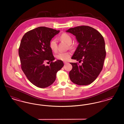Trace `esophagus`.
Instances as JSON below:
<instances>
[{
  "label": "esophagus",
  "mask_w": 124,
  "mask_h": 124,
  "mask_svg": "<svg viewBox=\"0 0 124 124\" xmlns=\"http://www.w3.org/2000/svg\"><path fill=\"white\" fill-rule=\"evenodd\" d=\"M64 63L65 65V64H67L68 63V62H66V61H64Z\"/></svg>",
  "instance_id": "34e87169"
}]
</instances>
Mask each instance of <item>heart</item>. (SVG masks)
<instances>
[{
    "label": "heart",
    "mask_w": 124,
    "mask_h": 124,
    "mask_svg": "<svg viewBox=\"0 0 124 124\" xmlns=\"http://www.w3.org/2000/svg\"><path fill=\"white\" fill-rule=\"evenodd\" d=\"M60 38L68 45H70L72 43V38L71 36L67 33H62L60 36ZM49 46L53 51L56 52L58 50L57 39L56 38L53 39L49 43ZM71 56V53L69 52L60 53L56 55V58L62 61H67L70 59Z\"/></svg>",
    "instance_id": "1"
}]
</instances>
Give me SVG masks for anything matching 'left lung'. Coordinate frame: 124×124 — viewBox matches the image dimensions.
<instances>
[{
    "label": "left lung",
    "mask_w": 124,
    "mask_h": 124,
    "mask_svg": "<svg viewBox=\"0 0 124 124\" xmlns=\"http://www.w3.org/2000/svg\"><path fill=\"white\" fill-rule=\"evenodd\" d=\"M75 36L79 43L71 59L83 61L70 63L72 68L69 72L71 81L78 85H88L93 82L102 71L106 56L103 37L93 28L85 25L71 28L66 31Z\"/></svg>",
    "instance_id": "obj_1"
}]
</instances>
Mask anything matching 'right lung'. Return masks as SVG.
Instances as JSON below:
<instances>
[{
    "instance_id": "1",
    "label": "right lung",
    "mask_w": 124,
    "mask_h": 124,
    "mask_svg": "<svg viewBox=\"0 0 124 124\" xmlns=\"http://www.w3.org/2000/svg\"><path fill=\"white\" fill-rule=\"evenodd\" d=\"M59 30L41 26L23 36L18 49L21 69L28 79L39 88H46L55 81L56 74L64 66L62 60L55 59L49 43ZM46 61L51 62L44 65Z\"/></svg>"
}]
</instances>
